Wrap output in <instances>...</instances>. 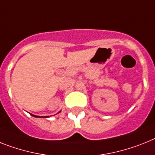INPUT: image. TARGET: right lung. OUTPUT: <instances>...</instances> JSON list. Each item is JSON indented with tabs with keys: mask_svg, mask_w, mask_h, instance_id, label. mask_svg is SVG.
Segmentation results:
<instances>
[{
	"mask_svg": "<svg viewBox=\"0 0 155 155\" xmlns=\"http://www.w3.org/2000/svg\"><path fill=\"white\" fill-rule=\"evenodd\" d=\"M31 115L33 116V117H42V116H36V115H34V114H30ZM47 117H48V116H47Z\"/></svg>",
	"mask_w": 155,
	"mask_h": 155,
	"instance_id": "right-lung-1",
	"label": "right lung"
}]
</instances>
